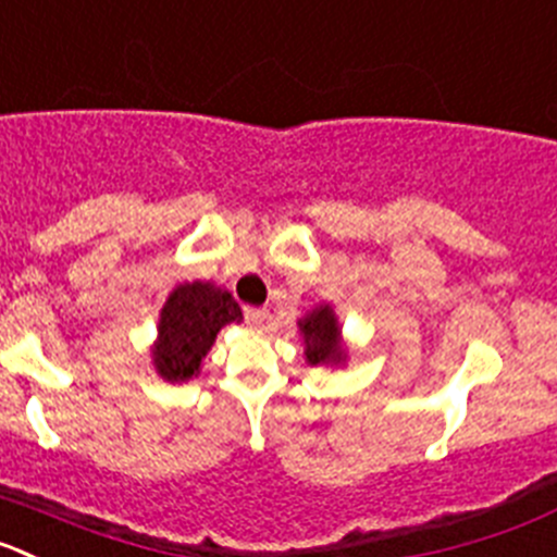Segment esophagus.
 I'll return each mask as SVG.
<instances>
[{"mask_svg": "<svg viewBox=\"0 0 557 557\" xmlns=\"http://www.w3.org/2000/svg\"><path fill=\"white\" fill-rule=\"evenodd\" d=\"M244 319H247L249 326H261L267 321V310L261 308H244Z\"/></svg>", "mask_w": 557, "mask_h": 557, "instance_id": "esophagus-1", "label": "esophagus"}]
</instances>
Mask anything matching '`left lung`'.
Masks as SVG:
<instances>
[{"instance_id":"8db88e82","label":"left lung","mask_w":557,"mask_h":557,"mask_svg":"<svg viewBox=\"0 0 557 557\" xmlns=\"http://www.w3.org/2000/svg\"><path fill=\"white\" fill-rule=\"evenodd\" d=\"M299 332L305 341V360L310 366H343L346 362L341 324L330 305H319L305 319H299Z\"/></svg>"}]
</instances>
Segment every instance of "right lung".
Segmentation results:
<instances>
[{
  "instance_id": "add662e5",
  "label": "right lung",
  "mask_w": 557,
  "mask_h": 557,
  "mask_svg": "<svg viewBox=\"0 0 557 557\" xmlns=\"http://www.w3.org/2000/svg\"><path fill=\"white\" fill-rule=\"evenodd\" d=\"M231 321H242V308L227 290L200 280L173 288L159 313V335L150 351L156 373L168 382H189L200 373L216 332Z\"/></svg>"
}]
</instances>
